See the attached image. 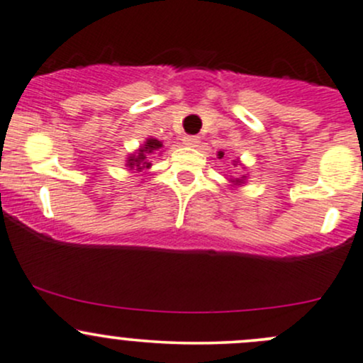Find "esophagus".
Here are the masks:
<instances>
[{
	"label": "esophagus",
	"instance_id": "esophagus-1",
	"mask_svg": "<svg viewBox=\"0 0 363 363\" xmlns=\"http://www.w3.org/2000/svg\"><path fill=\"white\" fill-rule=\"evenodd\" d=\"M182 144L188 147H196L198 144H200V139H198V137H193V135H186L184 139H182Z\"/></svg>",
	"mask_w": 363,
	"mask_h": 363
}]
</instances>
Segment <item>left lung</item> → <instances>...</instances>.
<instances>
[{"label": "left lung", "instance_id": "left-lung-1", "mask_svg": "<svg viewBox=\"0 0 363 363\" xmlns=\"http://www.w3.org/2000/svg\"><path fill=\"white\" fill-rule=\"evenodd\" d=\"M217 156H219V158H223L224 151L217 152ZM233 165H240V167H242V169H245V167H243L242 163H240V160H233ZM228 182H230V188H233V189H235V188H242V186L247 182V174L240 175V177H230V179H228Z\"/></svg>", "mask_w": 363, "mask_h": 363}]
</instances>
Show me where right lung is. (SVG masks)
<instances>
[{"mask_svg":"<svg viewBox=\"0 0 363 363\" xmlns=\"http://www.w3.org/2000/svg\"><path fill=\"white\" fill-rule=\"evenodd\" d=\"M163 143L162 140L155 139V137H147L144 140V144H140L139 150L132 151L128 155L127 162H125V167H128V170L143 172L151 169V155H156V152H163Z\"/></svg>","mask_w":363,"mask_h":363,"instance_id":"right-lung-1","label":"right lung"}]
</instances>
